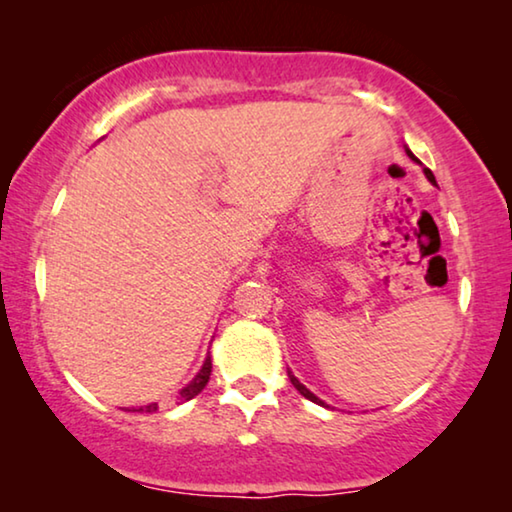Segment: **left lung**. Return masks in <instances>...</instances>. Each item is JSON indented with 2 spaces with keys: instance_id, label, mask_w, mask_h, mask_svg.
Returning <instances> with one entry per match:
<instances>
[{
  "instance_id": "8db88e82",
  "label": "left lung",
  "mask_w": 512,
  "mask_h": 512,
  "mask_svg": "<svg viewBox=\"0 0 512 512\" xmlns=\"http://www.w3.org/2000/svg\"><path fill=\"white\" fill-rule=\"evenodd\" d=\"M410 158H415V156H412V153H410ZM426 177H429L431 181H436V179H433V174H431V170H426ZM289 380H291V384H293V387H296V389L300 391V394H303L305 398H310V401H312V403H319V405H324V403H321V401H319V398H317V396H314V394H312V391H310V389H307V387H303V384H300V382L296 380V377H293V375H291V370H289Z\"/></svg>"
}]
</instances>
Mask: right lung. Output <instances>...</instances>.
Wrapping results in <instances>:
<instances>
[{
    "label": "right lung",
    "instance_id": "right-lung-1",
    "mask_svg": "<svg viewBox=\"0 0 512 512\" xmlns=\"http://www.w3.org/2000/svg\"><path fill=\"white\" fill-rule=\"evenodd\" d=\"M209 375H212V359H209V356H207L205 363H202L200 373L193 377V382L186 384V387L181 389V398H184V401H191V398L198 396L200 391L207 387ZM156 410H158V403H151V405H144V408H139V412H156ZM135 412H137V410H135Z\"/></svg>",
    "mask_w": 512,
    "mask_h": 512
}]
</instances>
